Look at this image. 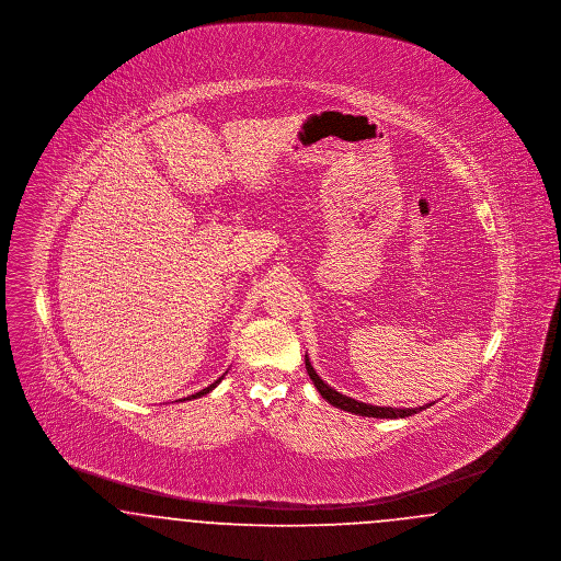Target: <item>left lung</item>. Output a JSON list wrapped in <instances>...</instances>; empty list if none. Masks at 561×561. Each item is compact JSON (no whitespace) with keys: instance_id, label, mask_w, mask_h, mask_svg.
I'll return each mask as SVG.
<instances>
[{"instance_id":"left-lung-1","label":"left lung","mask_w":561,"mask_h":561,"mask_svg":"<svg viewBox=\"0 0 561 561\" xmlns=\"http://www.w3.org/2000/svg\"><path fill=\"white\" fill-rule=\"evenodd\" d=\"M305 366H307V373L311 376V380L316 382V387H318V391H320L323 400L330 401L332 405H336V408H341V410L359 414V416H373V419H405V416H412V414H416V412H421V410H425V408L431 405V403H428V405H421V408H408V410L403 408V410H398V408H378V405H370V403L351 400V398H345L343 393L334 391L332 387H328V385L321 380L320 376L316 374L313 366L309 364L307 357H305Z\"/></svg>"}]
</instances>
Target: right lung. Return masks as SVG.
Listing matches in <instances>:
<instances>
[{
  "label": "right lung",
  "mask_w": 561,
  "mask_h": 561,
  "mask_svg": "<svg viewBox=\"0 0 561 561\" xmlns=\"http://www.w3.org/2000/svg\"><path fill=\"white\" fill-rule=\"evenodd\" d=\"M218 382H220V378H218V380H216L214 385H210V387H206V389H202L199 393H195V396H191V398H199V396H206V393H210V391H213L214 387H216Z\"/></svg>",
  "instance_id": "1"
}]
</instances>
